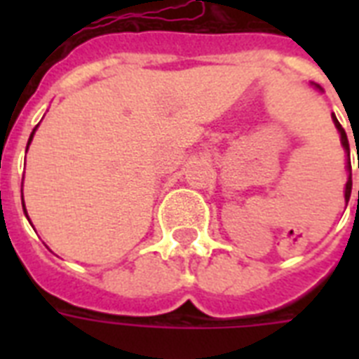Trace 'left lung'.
I'll return each instance as SVG.
<instances>
[{
  "label": "left lung",
  "instance_id": "1",
  "mask_svg": "<svg viewBox=\"0 0 359 359\" xmlns=\"http://www.w3.org/2000/svg\"><path fill=\"white\" fill-rule=\"evenodd\" d=\"M334 123H335V126H337V130H339L341 143H343V147H345L346 154L351 156V145H348V137H346L345 128L341 126L339 121L335 119V115H334ZM358 169H359V165H358ZM351 191H352V173H351V158H348V180H346V188H345V201H348V199H351ZM358 203H359V190H358Z\"/></svg>",
  "mask_w": 359,
  "mask_h": 359
}]
</instances>
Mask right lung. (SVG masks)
Listing matches in <instances>:
<instances>
[{"label": "right lung", "mask_w": 359, "mask_h": 359, "mask_svg": "<svg viewBox=\"0 0 359 359\" xmlns=\"http://www.w3.org/2000/svg\"><path fill=\"white\" fill-rule=\"evenodd\" d=\"M33 132H35V130H33ZM31 140H33V134L29 135V141H27V147H29V143H31ZM25 216H27V212H25Z\"/></svg>", "instance_id": "obj_1"}]
</instances>
